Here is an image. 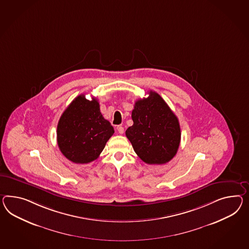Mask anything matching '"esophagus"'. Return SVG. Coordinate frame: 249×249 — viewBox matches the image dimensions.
<instances>
[{
	"label": "esophagus",
	"instance_id": "obj_1",
	"mask_svg": "<svg viewBox=\"0 0 249 249\" xmlns=\"http://www.w3.org/2000/svg\"><path fill=\"white\" fill-rule=\"evenodd\" d=\"M116 129H117V132H118L119 134H124V127H123L122 125H118V126L116 127Z\"/></svg>",
	"mask_w": 249,
	"mask_h": 249
}]
</instances>
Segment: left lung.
Wrapping results in <instances>:
<instances>
[{
	"label": "left lung",
	"instance_id": "obj_1",
	"mask_svg": "<svg viewBox=\"0 0 249 249\" xmlns=\"http://www.w3.org/2000/svg\"><path fill=\"white\" fill-rule=\"evenodd\" d=\"M134 124L125 135L134 152L148 164H164L177 153L180 128L177 116L159 94L149 92L147 98L134 104Z\"/></svg>",
	"mask_w": 249,
	"mask_h": 249
}]
</instances>
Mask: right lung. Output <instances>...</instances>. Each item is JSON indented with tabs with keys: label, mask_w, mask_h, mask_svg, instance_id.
<instances>
[{
	"label": "right lung",
	"mask_w": 249,
	"mask_h": 249,
	"mask_svg": "<svg viewBox=\"0 0 249 249\" xmlns=\"http://www.w3.org/2000/svg\"><path fill=\"white\" fill-rule=\"evenodd\" d=\"M115 130L104 118L99 103L85 95L77 96L60 116L57 127V145L67 159L89 163L97 159Z\"/></svg>",
	"instance_id": "1"
}]
</instances>
